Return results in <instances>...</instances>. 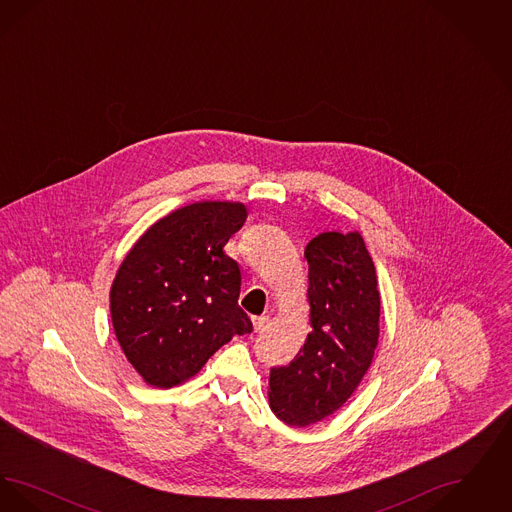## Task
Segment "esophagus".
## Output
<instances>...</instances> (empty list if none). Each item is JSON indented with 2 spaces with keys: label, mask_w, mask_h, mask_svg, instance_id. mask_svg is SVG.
I'll use <instances>...</instances> for the list:
<instances>
[{
  "label": "esophagus",
  "mask_w": 512,
  "mask_h": 512,
  "mask_svg": "<svg viewBox=\"0 0 512 512\" xmlns=\"http://www.w3.org/2000/svg\"><path fill=\"white\" fill-rule=\"evenodd\" d=\"M268 317H253V328H255V332H261V330H265V326H267Z\"/></svg>",
  "instance_id": "esophagus-1"
}]
</instances>
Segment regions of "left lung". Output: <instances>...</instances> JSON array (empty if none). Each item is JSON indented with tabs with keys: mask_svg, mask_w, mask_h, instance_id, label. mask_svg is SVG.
<instances>
[{
	"mask_svg": "<svg viewBox=\"0 0 512 512\" xmlns=\"http://www.w3.org/2000/svg\"><path fill=\"white\" fill-rule=\"evenodd\" d=\"M311 332L288 366L270 368L268 401L293 428L317 424L353 395L380 336L376 268L359 232H322L305 247Z\"/></svg>",
	"mask_w": 512,
	"mask_h": 512,
	"instance_id": "1",
	"label": "left lung"
}]
</instances>
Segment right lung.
I'll use <instances>...</instances> for the list:
<instances>
[{
  "mask_svg": "<svg viewBox=\"0 0 512 512\" xmlns=\"http://www.w3.org/2000/svg\"><path fill=\"white\" fill-rule=\"evenodd\" d=\"M244 203L197 201L149 226L111 286V320L128 363L153 388L195 376L234 336L253 330L238 305L242 272L222 247Z\"/></svg>",
  "mask_w": 512,
  "mask_h": 512,
  "instance_id": "right-lung-1",
  "label": "right lung"
}]
</instances>
